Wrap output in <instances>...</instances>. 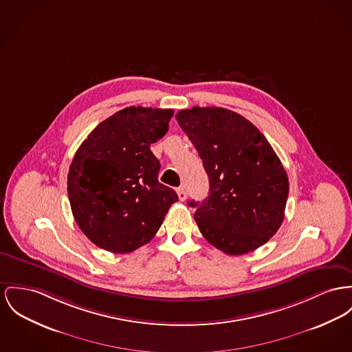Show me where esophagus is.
<instances>
[{
  "label": "esophagus",
  "instance_id": "34e87169",
  "mask_svg": "<svg viewBox=\"0 0 352 352\" xmlns=\"http://www.w3.org/2000/svg\"><path fill=\"white\" fill-rule=\"evenodd\" d=\"M177 196H179V199H180L182 201H184V200L187 199V192H186V188H179V189H177Z\"/></svg>",
  "mask_w": 352,
  "mask_h": 352
}]
</instances>
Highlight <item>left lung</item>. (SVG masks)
<instances>
[{
    "mask_svg": "<svg viewBox=\"0 0 352 352\" xmlns=\"http://www.w3.org/2000/svg\"><path fill=\"white\" fill-rule=\"evenodd\" d=\"M176 120L203 160L210 196L196 208L200 232L227 255H244L280 228L288 177L271 144L241 115L226 108L193 107Z\"/></svg>",
    "mask_w": 352,
    "mask_h": 352,
    "instance_id": "obj_1",
    "label": "left lung"
}]
</instances>
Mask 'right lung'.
<instances>
[{
  "instance_id": "add662e5",
  "label": "right lung",
  "mask_w": 352,
  "mask_h": 352,
  "mask_svg": "<svg viewBox=\"0 0 352 352\" xmlns=\"http://www.w3.org/2000/svg\"><path fill=\"white\" fill-rule=\"evenodd\" d=\"M172 109L129 107L100 122L77 149L68 197L80 230L97 247L128 254L153 239L179 200L159 183L151 144L168 132Z\"/></svg>"
}]
</instances>
